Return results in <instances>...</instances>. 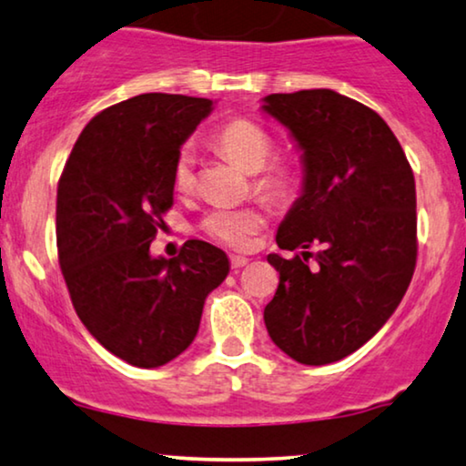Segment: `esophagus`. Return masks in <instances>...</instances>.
Segmentation results:
<instances>
[{
	"label": "esophagus",
	"mask_w": 466,
	"mask_h": 466,
	"mask_svg": "<svg viewBox=\"0 0 466 466\" xmlns=\"http://www.w3.org/2000/svg\"><path fill=\"white\" fill-rule=\"evenodd\" d=\"M248 263H250V258L239 257V254H233V257H231V267H233V269H241V267H246Z\"/></svg>",
	"instance_id": "1"
}]
</instances>
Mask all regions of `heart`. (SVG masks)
<instances>
[{
	"label": "heart",
	"mask_w": 466,
	"mask_h": 466,
	"mask_svg": "<svg viewBox=\"0 0 466 466\" xmlns=\"http://www.w3.org/2000/svg\"><path fill=\"white\" fill-rule=\"evenodd\" d=\"M214 142L241 167L252 171V188L269 203H284L295 195L297 167L289 158H271L276 142L263 125L248 118L228 120L216 131ZM171 182L177 193L195 187V152L182 146L171 167ZM267 216L263 208H214L201 218V231L227 248L244 250L254 235L263 231Z\"/></svg>",
	"instance_id": "heart-1"
}]
</instances>
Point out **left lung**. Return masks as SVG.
Returning a JSON list of instances; mask_svg holds the SVG:
<instances>
[{"instance_id":"1","label":"left lung","mask_w":466,"mask_h":466,"mask_svg":"<svg viewBox=\"0 0 466 466\" xmlns=\"http://www.w3.org/2000/svg\"><path fill=\"white\" fill-rule=\"evenodd\" d=\"M263 110L292 133L305 167L303 193L276 235L282 250L305 252L267 257L279 284L265 327L290 359L329 365L371 339L411 282L416 180L384 118L346 95L273 93Z\"/></svg>"}]
</instances>
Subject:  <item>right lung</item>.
<instances>
[{"instance_id":"add662e5","label":"right lung","mask_w":466,"mask_h":466,"mask_svg":"<svg viewBox=\"0 0 466 466\" xmlns=\"http://www.w3.org/2000/svg\"><path fill=\"white\" fill-rule=\"evenodd\" d=\"M212 101L144 93L88 120L56 188V248L69 297L95 339L133 367L174 360L199 330L227 254L188 239L174 258L150 244L174 206L171 167Z\"/></svg>"}]
</instances>
